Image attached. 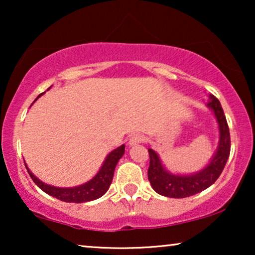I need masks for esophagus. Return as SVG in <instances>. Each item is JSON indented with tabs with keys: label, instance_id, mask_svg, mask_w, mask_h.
<instances>
[{
	"label": "esophagus",
	"instance_id": "1",
	"mask_svg": "<svg viewBox=\"0 0 255 255\" xmlns=\"http://www.w3.org/2000/svg\"><path fill=\"white\" fill-rule=\"evenodd\" d=\"M144 138H145L144 135L140 134V133H134V134H132L131 137H130V139H128V145H130V146L137 145V144H139V142L144 141Z\"/></svg>",
	"mask_w": 255,
	"mask_h": 255
}]
</instances>
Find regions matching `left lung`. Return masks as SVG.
I'll return each instance as SVG.
<instances>
[{
	"label": "left lung",
	"instance_id": "left-lung-1",
	"mask_svg": "<svg viewBox=\"0 0 255 255\" xmlns=\"http://www.w3.org/2000/svg\"><path fill=\"white\" fill-rule=\"evenodd\" d=\"M209 99H210V102L208 103V107L214 111L218 123L219 142L217 151L208 166L198 170L197 173L189 174V175L172 174L163 167L158 153L153 151L152 148H148V180L153 189L162 196L173 198L193 196L215 183L224 169L230 155V148H231L229 125L219 101L214 95H210Z\"/></svg>",
	"mask_w": 255,
	"mask_h": 255
}]
</instances>
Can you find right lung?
I'll return each instance as SVG.
<instances>
[{
	"mask_svg": "<svg viewBox=\"0 0 255 255\" xmlns=\"http://www.w3.org/2000/svg\"><path fill=\"white\" fill-rule=\"evenodd\" d=\"M43 95V94H40ZM40 95L38 97H40ZM38 97L36 100H38ZM34 100V101H36ZM125 152V145H122L117 147L114 151H111L109 154L107 155L106 160H104L102 167L99 170V173L93 177L88 182L81 184V186L73 187V188H59L53 187L50 184H46L33 175L31 170L27 168L25 161V167L27 169V173L33 180V182L40 188L44 193L53 196L58 200L68 202V203H85V202L94 201L103 196L109 189L111 182H113L114 172L116 168V165L122 156H123Z\"/></svg>",
	"mask_w": 255,
	"mask_h": 255,
	"instance_id": "obj_1",
	"label": "right lung"
}]
</instances>
